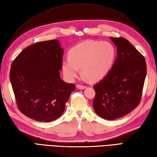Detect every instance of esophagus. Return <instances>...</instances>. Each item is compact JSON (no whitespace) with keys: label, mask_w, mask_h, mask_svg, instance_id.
I'll return each instance as SVG.
<instances>
[{"label":"esophagus","mask_w":157,"mask_h":157,"mask_svg":"<svg viewBox=\"0 0 157 157\" xmlns=\"http://www.w3.org/2000/svg\"><path fill=\"white\" fill-rule=\"evenodd\" d=\"M76 87H77L78 89H83L87 87V86L86 85H80V84H78L77 85H76Z\"/></svg>","instance_id":"obj_1"}]
</instances>
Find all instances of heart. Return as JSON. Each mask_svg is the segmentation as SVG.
Masks as SVG:
<instances>
[{
    "label": "heart",
    "mask_w": 157,
    "mask_h": 157,
    "mask_svg": "<svg viewBox=\"0 0 157 157\" xmlns=\"http://www.w3.org/2000/svg\"><path fill=\"white\" fill-rule=\"evenodd\" d=\"M116 55V49L109 42L85 41L70 49L69 60L62 62V71L72 81L78 76L81 68L82 75L89 81H98L110 72Z\"/></svg>",
    "instance_id": "b5f03b06"
}]
</instances>
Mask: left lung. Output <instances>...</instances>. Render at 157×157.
I'll list each match as a JSON object with an SVG mask.
<instances>
[{"mask_svg": "<svg viewBox=\"0 0 157 157\" xmlns=\"http://www.w3.org/2000/svg\"><path fill=\"white\" fill-rule=\"evenodd\" d=\"M110 39L117 46V57L105 77L94 86L93 106L99 116L107 120L123 117L141 101L146 76L144 57L126 38Z\"/></svg>", "mask_w": 157, "mask_h": 157, "instance_id": "left-lung-1", "label": "left lung"}]
</instances>
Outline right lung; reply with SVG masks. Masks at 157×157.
Wrapping results in <instances>:
<instances>
[{
	"label": "right lung",
	"mask_w": 157,
	"mask_h": 157,
	"mask_svg": "<svg viewBox=\"0 0 157 157\" xmlns=\"http://www.w3.org/2000/svg\"><path fill=\"white\" fill-rule=\"evenodd\" d=\"M63 49L57 40L27 47L13 61L9 78L18 109L40 122L59 118L75 85L60 78Z\"/></svg>",
	"instance_id": "1"
}]
</instances>
